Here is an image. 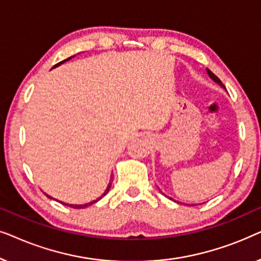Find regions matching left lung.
Returning a JSON list of instances; mask_svg holds the SVG:
<instances>
[{"label":"left lung","mask_w":261,"mask_h":261,"mask_svg":"<svg viewBox=\"0 0 261 261\" xmlns=\"http://www.w3.org/2000/svg\"><path fill=\"white\" fill-rule=\"evenodd\" d=\"M206 73H208V76H209L210 78H212V80H213L214 82H215V83H216V84H219L221 88L226 89V88H224V85L222 84V82H221V81L219 80V77H216V76H215V74H214V73L212 72V71H210L209 69H206ZM163 195H165V194H163ZM165 196H166V195H165ZM170 199H172V198H170ZM172 201H173V199H172ZM174 202H176V201H174Z\"/></svg>","instance_id":"obj_1"}]
</instances>
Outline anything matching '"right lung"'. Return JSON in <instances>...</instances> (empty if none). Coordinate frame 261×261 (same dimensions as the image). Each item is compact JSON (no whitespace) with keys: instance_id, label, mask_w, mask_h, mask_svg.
<instances>
[{"instance_id":"right-lung-1","label":"right lung","mask_w":261,"mask_h":261,"mask_svg":"<svg viewBox=\"0 0 261 261\" xmlns=\"http://www.w3.org/2000/svg\"><path fill=\"white\" fill-rule=\"evenodd\" d=\"M74 57V56H73ZM71 58H72V57H70V58H67V59H65V60H63V62H60V63H58V64H56V65L55 66H53V67H57V66H59V65H62V64L63 63H65V62H67V60H70ZM110 187H112V180H110L109 181V184H108V187H107V189H106V191L105 192H103V194H102V196H101V197H98L97 199H95V201H92V202H89V203H85V204H69V203H64V202H60V203H63V204L64 205H67V206H71V208H74V209H83V208H87V206H89V205H91V204H94V203H96V202H97V201H99V199H101L102 197H103V196H106L107 194H108V192H109V189H110ZM46 196H47V197L48 198H53V197H51V196H48L47 194H45ZM53 199H55V198H53Z\"/></svg>"}]
</instances>
